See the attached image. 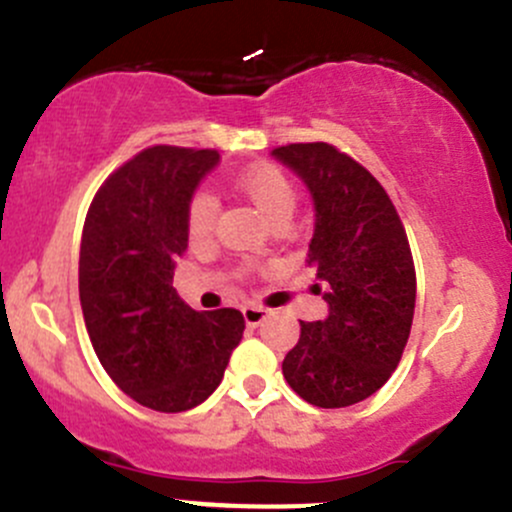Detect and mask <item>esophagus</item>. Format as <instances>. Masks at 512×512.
Listing matches in <instances>:
<instances>
[{"mask_svg":"<svg viewBox=\"0 0 512 512\" xmlns=\"http://www.w3.org/2000/svg\"><path fill=\"white\" fill-rule=\"evenodd\" d=\"M242 319H245L247 326H260L262 321L267 319V311L262 309V306L247 304V306H242Z\"/></svg>","mask_w":512,"mask_h":512,"instance_id":"esophagus-1","label":"esophagus"}]
</instances>
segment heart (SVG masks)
<instances>
[{
  "label": "heart",
  "instance_id": "1",
  "mask_svg": "<svg viewBox=\"0 0 512 512\" xmlns=\"http://www.w3.org/2000/svg\"><path fill=\"white\" fill-rule=\"evenodd\" d=\"M238 193L255 208L270 225L289 223L297 208V188L277 166H257L238 179ZM215 201L206 193L193 196L186 215L188 240L193 245H206L213 235Z\"/></svg>",
  "mask_w": 512,
  "mask_h": 512
}]
</instances>
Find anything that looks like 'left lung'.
Masks as SVG:
<instances>
[{
    "label": "left lung",
    "instance_id": "left-lung-1",
    "mask_svg": "<svg viewBox=\"0 0 512 512\" xmlns=\"http://www.w3.org/2000/svg\"><path fill=\"white\" fill-rule=\"evenodd\" d=\"M272 157L311 193L306 265L328 304L324 321H299L284 380L309 405H355L387 383L410 338L417 299L410 242L385 188L336 147L289 144Z\"/></svg>",
    "mask_w": 512,
    "mask_h": 512
}]
</instances>
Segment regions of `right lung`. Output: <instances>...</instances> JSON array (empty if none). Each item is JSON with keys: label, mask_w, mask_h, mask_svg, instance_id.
<instances>
[{"label": "right lung", "mask_w": 512, "mask_h": 512, "mask_svg": "<svg viewBox=\"0 0 512 512\" xmlns=\"http://www.w3.org/2000/svg\"><path fill=\"white\" fill-rule=\"evenodd\" d=\"M218 161L213 149H144L102 184L85 218V328L107 375L149 410L208 400L245 331L238 309L193 311L174 289L188 206Z\"/></svg>", "instance_id": "add662e5"}]
</instances>
